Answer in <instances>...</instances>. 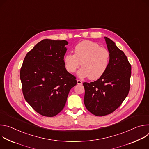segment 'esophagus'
Listing matches in <instances>:
<instances>
[{"label":"esophagus","mask_w":149,"mask_h":149,"mask_svg":"<svg viewBox=\"0 0 149 149\" xmlns=\"http://www.w3.org/2000/svg\"><path fill=\"white\" fill-rule=\"evenodd\" d=\"M82 82L81 80L77 79V84H78V85H82Z\"/></svg>","instance_id":"esophagus-1"}]
</instances>
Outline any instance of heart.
<instances>
[{"label":"heart","instance_id":"obj_1","mask_svg":"<svg viewBox=\"0 0 149 149\" xmlns=\"http://www.w3.org/2000/svg\"><path fill=\"white\" fill-rule=\"evenodd\" d=\"M75 53H68L64 57V63L67 70L73 73L80 67L78 72L81 78L87 77L90 79L100 78L107 70L110 52L95 42L83 40L74 48Z\"/></svg>","mask_w":149,"mask_h":149}]
</instances>
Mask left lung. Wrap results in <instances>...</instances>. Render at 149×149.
I'll use <instances>...</instances> for the list:
<instances>
[{"mask_svg": "<svg viewBox=\"0 0 149 149\" xmlns=\"http://www.w3.org/2000/svg\"><path fill=\"white\" fill-rule=\"evenodd\" d=\"M104 38L110 52L108 67L97 81L83 83L84 104L96 116L114 112L128 95L130 88L132 67L128 59L112 40Z\"/></svg>", "mask_w": 149, "mask_h": 149, "instance_id": "obj_1", "label": "left lung"}]
</instances>
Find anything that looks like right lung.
<instances>
[{
	"mask_svg": "<svg viewBox=\"0 0 149 149\" xmlns=\"http://www.w3.org/2000/svg\"><path fill=\"white\" fill-rule=\"evenodd\" d=\"M68 42L45 39L26 55L20 71L25 100L39 114L54 117L64 107L70 90L77 84L63 56Z\"/></svg>",
	"mask_w": 149,
	"mask_h": 149,
	"instance_id": "add662e5",
	"label": "right lung"
}]
</instances>
